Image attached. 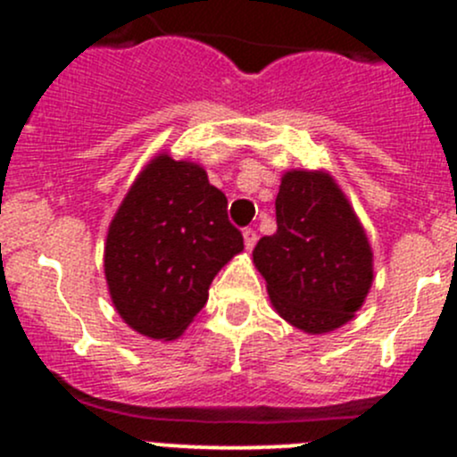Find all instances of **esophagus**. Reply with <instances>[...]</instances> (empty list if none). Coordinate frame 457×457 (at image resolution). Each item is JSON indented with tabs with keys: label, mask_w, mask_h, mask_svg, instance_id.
<instances>
[{
	"label": "esophagus",
	"mask_w": 457,
	"mask_h": 457,
	"mask_svg": "<svg viewBox=\"0 0 457 457\" xmlns=\"http://www.w3.org/2000/svg\"><path fill=\"white\" fill-rule=\"evenodd\" d=\"M256 229L254 228H245L243 229V241H245V250H252L256 245Z\"/></svg>",
	"instance_id": "obj_1"
}]
</instances>
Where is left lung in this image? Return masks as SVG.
I'll use <instances>...</instances> for the list:
<instances>
[{
	"label": "left lung",
	"instance_id": "8db88e82",
	"mask_svg": "<svg viewBox=\"0 0 457 457\" xmlns=\"http://www.w3.org/2000/svg\"><path fill=\"white\" fill-rule=\"evenodd\" d=\"M276 225L254 247L276 312L307 334L352 320L371 287V247L334 179L303 170L285 174Z\"/></svg>",
	"mask_w": 457,
	"mask_h": 457
}]
</instances>
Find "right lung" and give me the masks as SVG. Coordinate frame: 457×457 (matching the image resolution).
I'll return each mask as SVG.
<instances>
[{
	"label": "right lung",
	"mask_w": 457,
	"mask_h": 457,
	"mask_svg": "<svg viewBox=\"0 0 457 457\" xmlns=\"http://www.w3.org/2000/svg\"><path fill=\"white\" fill-rule=\"evenodd\" d=\"M243 250L228 199L205 170L161 154L114 214L105 241V280L123 320L139 334L172 340L203 305L220 267Z\"/></svg>",
	"instance_id": "right-lung-1"
}]
</instances>
